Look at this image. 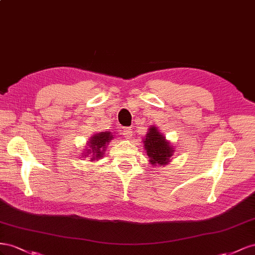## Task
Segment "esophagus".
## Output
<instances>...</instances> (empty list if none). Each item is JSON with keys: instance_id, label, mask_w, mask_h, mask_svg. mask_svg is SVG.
Returning <instances> with one entry per match:
<instances>
[{"instance_id": "obj_1", "label": "esophagus", "mask_w": 255, "mask_h": 255, "mask_svg": "<svg viewBox=\"0 0 255 255\" xmlns=\"http://www.w3.org/2000/svg\"><path fill=\"white\" fill-rule=\"evenodd\" d=\"M132 134H133V131L131 128H125L123 130V135L125 136L126 139H130V137L132 136Z\"/></svg>"}]
</instances>
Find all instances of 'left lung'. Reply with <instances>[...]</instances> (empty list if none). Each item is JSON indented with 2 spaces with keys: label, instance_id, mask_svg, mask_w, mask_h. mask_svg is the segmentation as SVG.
Listing matches in <instances>:
<instances>
[{
  "label": "left lung",
  "instance_id": "obj_1",
  "mask_svg": "<svg viewBox=\"0 0 255 255\" xmlns=\"http://www.w3.org/2000/svg\"><path fill=\"white\" fill-rule=\"evenodd\" d=\"M143 140L144 149L151 165H166L174 155V146L156 126H150Z\"/></svg>",
  "mask_w": 255,
  "mask_h": 255
}]
</instances>
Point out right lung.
<instances>
[{"label": "right lung", "instance_id": "add662e5", "mask_svg": "<svg viewBox=\"0 0 255 255\" xmlns=\"http://www.w3.org/2000/svg\"><path fill=\"white\" fill-rule=\"evenodd\" d=\"M112 139L113 135L110 131H100L94 133L86 143L82 157H90V161H95V160L101 159L106 151V146L111 142Z\"/></svg>", "mask_w": 255, "mask_h": 255}]
</instances>
